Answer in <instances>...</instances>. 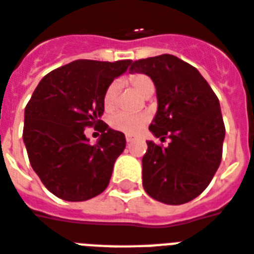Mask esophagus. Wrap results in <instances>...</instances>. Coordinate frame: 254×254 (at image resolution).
Segmentation results:
<instances>
[{
	"mask_svg": "<svg viewBox=\"0 0 254 254\" xmlns=\"http://www.w3.org/2000/svg\"><path fill=\"white\" fill-rule=\"evenodd\" d=\"M132 140H134V138H131V136H126V142H127V143H131Z\"/></svg>",
	"mask_w": 254,
	"mask_h": 254,
	"instance_id": "obj_1",
	"label": "esophagus"
}]
</instances>
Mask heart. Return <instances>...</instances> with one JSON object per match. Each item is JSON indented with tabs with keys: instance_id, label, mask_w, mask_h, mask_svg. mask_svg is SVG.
I'll list each match as a JSON object with an SVG mask.
<instances>
[{
	"instance_id": "obj_1",
	"label": "heart",
	"mask_w": 254,
	"mask_h": 254,
	"mask_svg": "<svg viewBox=\"0 0 254 254\" xmlns=\"http://www.w3.org/2000/svg\"><path fill=\"white\" fill-rule=\"evenodd\" d=\"M127 84L134 89L135 92L140 94L142 97H150L154 92V84L146 74L138 73L131 74L127 78ZM119 82H112L105 90L104 97H103V104H104L105 111H114L116 107V100H118V93H119ZM149 115L147 114H125L119 112L115 114L109 119V125L114 129L123 132L127 135H135L143 128L147 122H149Z\"/></svg>"
}]
</instances>
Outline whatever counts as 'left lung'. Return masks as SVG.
Returning a JSON list of instances; mask_svg holds the SVG:
<instances>
[{"label":"left lung","mask_w":254,"mask_h":254,"mask_svg":"<svg viewBox=\"0 0 254 254\" xmlns=\"http://www.w3.org/2000/svg\"><path fill=\"white\" fill-rule=\"evenodd\" d=\"M131 73L153 79L158 108L149 129L170 143L147 140L142 183L147 195L165 204L193 200L219 168L225 125L219 100L197 68L175 55L135 61Z\"/></svg>","instance_id":"8db88e82"}]
</instances>
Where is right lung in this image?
<instances>
[{"instance_id":"1","label":"right lung","mask_w":254,"mask_h":254,"mask_svg":"<svg viewBox=\"0 0 254 254\" xmlns=\"http://www.w3.org/2000/svg\"><path fill=\"white\" fill-rule=\"evenodd\" d=\"M132 61L78 59L44 75L24 112L23 140L44 187L67 201H84L108 187L114 164L126 147L123 132L101 120L103 97ZM102 132L94 145L84 128Z\"/></svg>"}]
</instances>
